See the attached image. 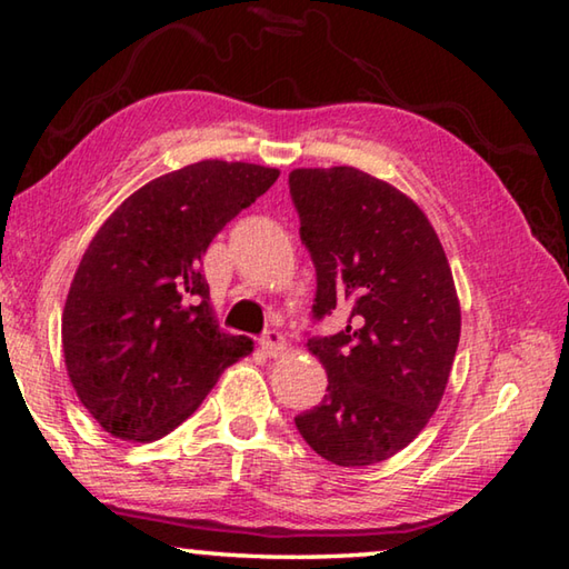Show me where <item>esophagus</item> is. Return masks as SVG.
<instances>
[{"mask_svg": "<svg viewBox=\"0 0 569 569\" xmlns=\"http://www.w3.org/2000/svg\"><path fill=\"white\" fill-rule=\"evenodd\" d=\"M261 349L268 359H278L286 351V339L278 331H268L261 339Z\"/></svg>", "mask_w": 569, "mask_h": 569, "instance_id": "1", "label": "esophagus"}]
</instances>
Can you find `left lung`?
<instances>
[{"label": "left lung", "instance_id": "left-lung-1", "mask_svg": "<svg viewBox=\"0 0 569 569\" xmlns=\"http://www.w3.org/2000/svg\"><path fill=\"white\" fill-rule=\"evenodd\" d=\"M288 186L316 266V319L349 311L343 331L306 343L329 393L296 427L333 465H379L445 397L461 333L447 253L409 196L359 168H296Z\"/></svg>", "mask_w": 569, "mask_h": 569}]
</instances>
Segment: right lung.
I'll use <instances>...</instances> for the list:
<instances>
[{
    "instance_id": "right-lung-1",
    "label": "right lung",
    "mask_w": 569,
    "mask_h": 569,
    "mask_svg": "<svg viewBox=\"0 0 569 569\" xmlns=\"http://www.w3.org/2000/svg\"><path fill=\"white\" fill-rule=\"evenodd\" d=\"M281 170L200 160L150 180L104 220L62 311L67 377L92 419L122 441H156L196 411L228 366L253 351L218 329L200 258Z\"/></svg>"
}]
</instances>
